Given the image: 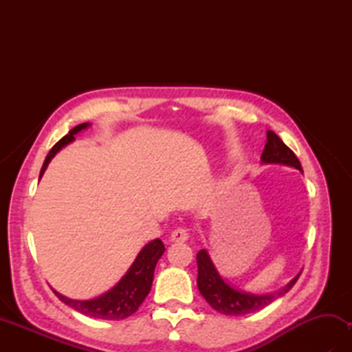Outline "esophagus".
I'll list each match as a JSON object with an SVG mask.
<instances>
[{"label": "esophagus", "instance_id": "obj_1", "mask_svg": "<svg viewBox=\"0 0 352 352\" xmlns=\"http://www.w3.org/2000/svg\"><path fill=\"white\" fill-rule=\"evenodd\" d=\"M189 239V233L188 230L184 228H177L170 233V242H178V243H183Z\"/></svg>", "mask_w": 352, "mask_h": 352}]
</instances>
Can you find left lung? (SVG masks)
Masks as SVG:
<instances>
[{
	"mask_svg": "<svg viewBox=\"0 0 352 352\" xmlns=\"http://www.w3.org/2000/svg\"><path fill=\"white\" fill-rule=\"evenodd\" d=\"M266 145L263 153H261L260 160L263 164H284V166L295 168L302 172L301 163L298 157L289 146L284 145V142L276 136L271 130L266 131ZM198 263V290L204 296V300L212 305V307L228 316H242L248 313L258 311L265 309L266 305L274 302L278 298L284 296L287 292L294 287L296 280L300 278L301 272H298L286 286L271 292V294H251L242 289L231 286L227 280L221 276L218 269L213 265V261L208 256L207 250H199L197 254Z\"/></svg>",
	"mask_w": 352,
	"mask_h": 352,
	"instance_id": "8db88e82",
	"label": "left lung"
}]
</instances>
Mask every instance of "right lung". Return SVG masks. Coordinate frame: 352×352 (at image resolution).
I'll use <instances>...</instances> for the list:
<instances>
[{"mask_svg": "<svg viewBox=\"0 0 352 352\" xmlns=\"http://www.w3.org/2000/svg\"><path fill=\"white\" fill-rule=\"evenodd\" d=\"M89 126H91V122H85L74 126L65 138H62L54 146H52V149L47 155V159L43 162L39 180L42 178L43 172L47 170L52 157L66 145L72 144V142L76 140V134L89 129ZM164 250L166 248H164L160 239H154V241L148 242L144 248L139 251L138 257L134 258L131 266L129 267V271L122 275V278L110 290H107L106 294L92 298V300H72V298L58 294L57 290H54V294L62 302L89 318L106 320L125 319L131 316L134 311H138L140 304L144 302V300L148 296L153 286L155 265L163 256Z\"/></svg>", "mask_w": 352, "mask_h": 352, "instance_id": "obj_1", "label": "right lung"}]
</instances>
